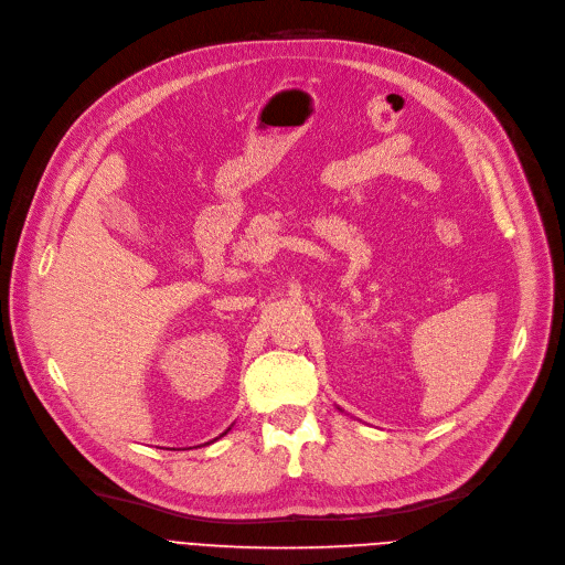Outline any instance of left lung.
<instances>
[{
    "label": "left lung",
    "mask_w": 565,
    "mask_h": 565,
    "mask_svg": "<svg viewBox=\"0 0 565 565\" xmlns=\"http://www.w3.org/2000/svg\"><path fill=\"white\" fill-rule=\"evenodd\" d=\"M338 411H342V408H340V406H338Z\"/></svg>",
    "instance_id": "1"
}]
</instances>
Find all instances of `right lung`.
<instances>
[{"mask_svg":"<svg viewBox=\"0 0 565 565\" xmlns=\"http://www.w3.org/2000/svg\"><path fill=\"white\" fill-rule=\"evenodd\" d=\"M227 430H230V428H227ZM227 430H223V434H221V436H225V434H227ZM221 436H218V438H221ZM207 445H210V443H207Z\"/></svg>","mask_w":565,"mask_h":565,"instance_id":"1","label":"right lung"}]
</instances>
